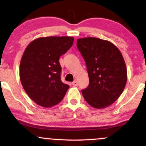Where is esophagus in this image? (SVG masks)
Masks as SVG:
<instances>
[{
    "instance_id": "34e87169",
    "label": "esophagus",
    "mask_w": 146,
    "mask_h": 146,
    "mask_svg": "<svg viewBox=\"0 0 146 146\" xmlns=\"http://www.w3.org/2000/svg\"><path fill=\"white\" fill-rule=\"evenodd\" d=\"M72 84H73V86H78V82H77V81L73 82H72Z\"/></svg>"
}]
</instances>
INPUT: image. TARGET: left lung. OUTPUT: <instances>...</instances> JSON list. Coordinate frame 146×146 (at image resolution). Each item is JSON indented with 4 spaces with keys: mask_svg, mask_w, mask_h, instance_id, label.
Wrapping results in <instances>:
<instances>
[{
    "mask_svg": "<svg viewBox=\"0 0 146 146\" xmlns=\"http://www.w3.org/2000/svg\"><path fill=\"white\" fill-rule=\"evenodd\" d=\"M77 46L86 62L89 85L82 90L90 106L103 109L119 98L127 82V69L121 51L113 43L98 38H80Z\"/></svg>",
    "mask_w": 146,
    "mask_h": 146,
    "instance_id": "1",
    "label": "left lung"
}]
</instances>
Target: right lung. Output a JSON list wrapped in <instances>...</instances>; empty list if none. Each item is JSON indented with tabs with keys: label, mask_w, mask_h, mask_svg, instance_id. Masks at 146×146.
<instances>
[{
	"label": "right lung",
	"mask_w": 146,
	"mask_h": 146,
	"mask_svg": "<svg viewBox=\"0 0 146 146\" xmlns=\"http://www.w3.org/2000/svg\"><path fill=\"white\" fill-rule=\"evenodd\" d=\"M74 38L50 36L33 40L20 64V79L27 94L37 104L49 108L62 100L69 86L61 81L60 56L71 47Z\"/></svg>",
	"instance_id": "right-lung-1"
}]
</instances>
